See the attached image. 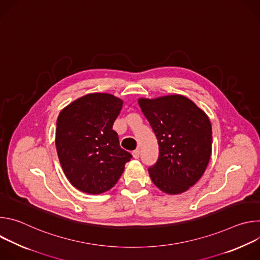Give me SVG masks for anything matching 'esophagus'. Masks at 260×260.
<instances>
[{"label":"esophagus","instance_id":"34e87169","mask_svg":"<svg viewBox=\"0 0 260 260\" xmlns=\"http://www.w3.org/2000/svg\"><path fill=\"white\" fill-rule=\"evenodd\" d=\"M133 156H134V158H139L140 157V150L139 149H136V150H134L133 151Z\"/></svg>","mask_w":260,"mask_h":260}]
</instances>
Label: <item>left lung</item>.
<instances>
[{"mask_svg":"<svg viewBox=\"0 0 260 260\" xmlns=\"http://www.w3.org/2000/svg\"><path fill=\"white\" fill-rule=\"evenodd\" d=\"M158 143L157 161L148 169L152 182L168 194L188 190L201 179L212 152L209 117L180 94L139 99Z\"/></svg>","mask_w":260,"mask_h":260,"instance_id":"left-lung-1","label":"left lung"}]
</instances>
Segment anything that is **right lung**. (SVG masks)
<instances>
[{
  "label": "right lung",
  "instance_id": "add662e5",
  "mask_svg": "<svg viewBox=\"0 0 260 260\" xmlns=\"http://www.w3.org/2000/svg\"><path fill=\"white\" fill-rule=\"evenodd\" d=\"M122 105L110 93H89L64 107L57 117L58 159L70 183L82 192L100 194L112 188L133 157L113 131Z\"/></svg>",
  "mask_w": 260,
  "mask_h": 260
}]
</instances>
